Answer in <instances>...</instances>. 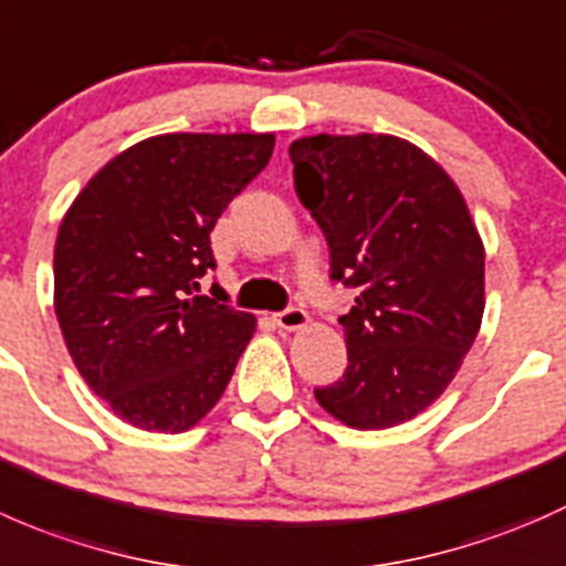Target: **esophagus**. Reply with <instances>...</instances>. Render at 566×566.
<instances>
[{
	"label": "esophagus",
	"mask_w": 566,
	"mask_h": 566,
	"mask_svg": "<svg viewBox=\"0 0 566 566\" xmlns=\"http://www.w3.org/2000/svg\"><path fill=\"white\" fill-rule=\"evenodd\" d=\"M275 324L281 326V329H289V332H294V329H302V326H307L311 324V316H307L305 311H302V307H285V311H281V313H275Z\"/></svg>",
	"instance_id": "esophagus-1"
}]
</instances>
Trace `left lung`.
I'll use <instances>...</instances> for the list:
<instances>
[{
    "label": "left lung",
    "mask_w": 566,
    "mask_h": 566,
    "mask_svg": "<svg viewBox=\"0 0 566 566\" xmlns=\"http://www.w3.org/2000/svg\"><path fill=\"white\" fill-rule=\"evenodd\" d=\"M300 201L357 289L340 316L348 368L318 406L357 430L409 422L450 387L485 313V244L450 174L387 133L302 136L289 147Z\"/></svg>",
    "instance_id": "left-lung-1"
}]
</instances>
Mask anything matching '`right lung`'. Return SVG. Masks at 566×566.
<instances>
[{
	"mask_svg": "<svg viewBox=\"0 0 566 566\" xmlns=\"http://www.w3.org/2000/svg\"><path fill=\"white\" fill-rule=\"evenodd\" d=\"M275 149L272 133L144 138L84 185L54 248V311L81 378L127 424L185 433L214 409L255 316L201 291L209 231Z\"/></svg>",
	"mask_w": 566,
	"mask_h": 566,
	"instance_id": "right-lung-1",
	"label": "right lung"
}]
</instances>
